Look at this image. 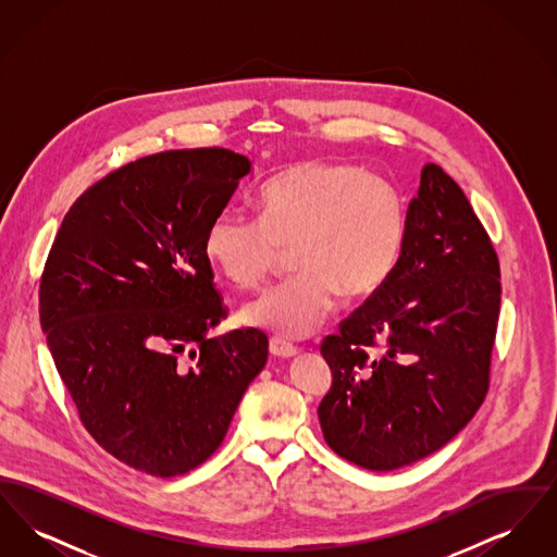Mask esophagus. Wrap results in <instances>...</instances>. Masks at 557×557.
<instances>
[{
  "instance_id": "esophagus-1",
  "label": "esophagus",
  "mask_w": 557,
  "mask_h": 557,
  "mask_svg": "<svg viewBox=\"0 0 557 557\" xmlns=\"http://www.w3.org/2000/svg\"><path fill=\"white\" fill-rule=\"evenodd\" d=\"M269 352L273 355V357H280V359H290L296 355V346L292 345V343H286L284 338H280V336H273L271 341H269Z\"/></svg>"
}]
</instances>
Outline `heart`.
<instances>
[{"instance_id":"heart-1","label":"heart","mask_w":557,"mask_h":557,"mask_svg":"<svg viewBox=\"0 0 557 557\" xmlns=\"http://www.w3.org/2000/svg\"><path fill=\"white\" fill-rule=\"evenodd\" d=\"M259 216L223 209L205 250L234 286L265 282L284 248L298 271L246 305L242 319L282 338L313 334L338 305L366 298L395 271L407 234L403 194L352 162L309 160L259 187Z\"/></svg>"}]
</instances>
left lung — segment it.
<instances>
[{
  "instance_id": "8db88e82",
  "label": "left lung",
  "mask_w": 557,
  "mask_h": 557,
  "mask_svg": "<svg viewBox=\"0 0 557 557\" xmlns=\"http://www.w3.org/2000/svg\"><path fill=\"white\" fill-rule=\"evenodd\" d=\"M499 259L463 189L425 164L391 277L321 343L325 443L388 472L445 447L488 393Z\"/></svg>"
}]
</instances>
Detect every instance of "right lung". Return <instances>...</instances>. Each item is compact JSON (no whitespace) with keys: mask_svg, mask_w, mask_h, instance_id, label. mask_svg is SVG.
Here are the masks:
<instances>
[{"mask_svg":"<svg viewBox=\"0 0 557 557\" xmlns=\"http://www.w3.org/2000/svg\"><path fill=\"white\" fill-rule=\"evenodd\" d=\"M225 148L169 150L87 187L62 219L39 286L41 330L81 422L119 461L186 474L225 438L267 336L234 330L205 238L250 173Z\"/></svg>","mask_w":557,"mask_h":557,"instance_id":"obj_1","label":"right lung"}]
</instances>
